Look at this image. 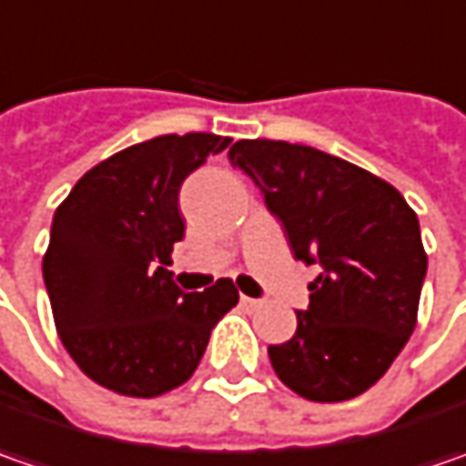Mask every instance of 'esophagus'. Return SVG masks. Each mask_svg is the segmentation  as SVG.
<instances>
[{"mask_svg":"<svg viewBox=\"0 0 466 466\" xmlns=\"http://www.w3.org/2000/svg\"><path fill=\"white\" fill-rule=\"evenodd\" d=\"M241 306H246V309H251V311H254V309H259V306H261V300H259V298L241 296Z\"/></svg>","mask_w":466,"mask_h":466,"instance_id":"34e87169","label":"esophagus"}]
</instances>
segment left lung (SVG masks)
<instances>
[{"mask_svg": "<svg viewBox=\"0 0 466 466\" xmlns=\"http://www.w3.org/2000/svg\"><path fill=\"white\" fill-rule=\"evenodd\" d=\"M230 163L259 187L296 259L319 264L296 334L269 345L279 381L311 402L376 384L418 321L428 257L418 215L379 176L275 139H238Z\"/></svg>", "mask_w": 466, "mask_h": 466, "instance_id": "obj_1", "label": "left lung"}]
</instances>
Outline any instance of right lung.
<instances>
[{
	"label": "right lung",
	"mask_w": 466,
	"mask_h": 466,
	"mask_svg": "<svg viewBox=\"0 0 466 466\" xmlns=\"http://www.w3.org/2000/svg\"><path fill=\"white\" fill-rule=\"evenodd\" d=\"M228 145L205 132L132 145L87 170L54 212L46 290L62 345L96 384L142 400L181 386L238 303L233 279L184 293L168 269L184 238L181 184Z\"/></svg>",
	"instance_id": "right-lung-1"
}]
</instances>
